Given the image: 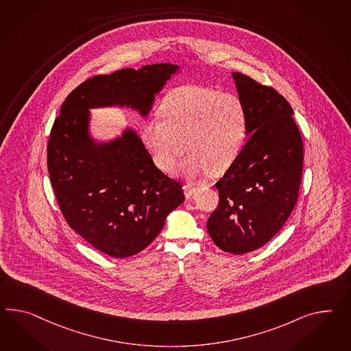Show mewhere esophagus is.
<instances>
[{
  "mask_svg": "<svg viewBox=\"0 0 351 351\" xmlns=\"http://www.w3.org/2000/svg\"><path fill=\"white\" fill-rule=\"evenodd\" d=\"M183 189H184V195H186L187 198L192 197L196 193V191H197L196 187H192V186H184Z\"/></svg>",
  "mask_w": 351,
  "mask_h": 351,
  "instance_id": "esophagus-1",
  "label": "esophagus"
}]
</instances>
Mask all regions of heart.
Instances as JSON below:
<instances>
[{
  "label": "heart",
  "mask_w": 351,
  "mask_h": 351,
  "mask_svg": "<svg viewBox=\"0 0 351 351\" xmlns=\"http://www.w3.org/2000/svg\"><path fill=\"white\" fill-rule=\"evenodd\" d=\"M162 116L144 121L143 141L165 171L174 169L187 149L191 154L180 169L189 178L228 171L242 153L250 132V113L244 100L233 93L204 85L171 91L162 103Z\"/></svg>",
  "instance_id": "b5f03b06"
}]
</instances>
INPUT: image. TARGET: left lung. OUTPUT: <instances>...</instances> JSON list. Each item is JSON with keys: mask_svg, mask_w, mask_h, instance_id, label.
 Returning a JSON list of instances; mask_svg holds the SVG:
<instances>
[{"mask_svg": "<svg viewBox=\"0 0 351 351\" xmlns=\"http://www.w3.org/2000/svg\"><path fill=\"white\" fill-rule=\"evenodd\" d=\"M233 79L250 113L251 136L216 182L220 199L207 232L220 250L243 254L269 242L288 220L297 204L304 153L288 100L241 72H233Z\"/></svg>", "mask_w": 351, "mask_h": 351, "instance_id": "1", "label": "left lung"}]
</instances>
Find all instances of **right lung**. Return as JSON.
<instances>
[{"instance_id":"1","label":"right lung","mask_w":351,"mask_h":351,"mask_svg":"<svg viewBox=\"0 0 351 351\" xmlns=\"http://www.w3.org/2000/svg\"><path fill=\"white\" fill-rule=\"evenodd\" d=\"M178 69L156 63L88 79L64 99L51 130L47 167L63 217L110 257L145 250L184 193L180 182L156 168L132 128L108 143L93 140L89 109L130 107L146 117L155 94Z\"/></svg>"}]
</instances>
